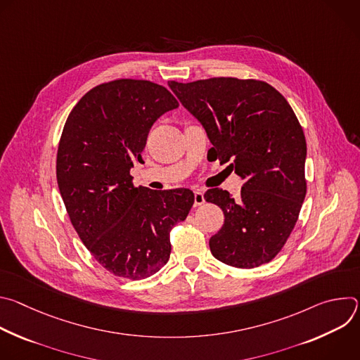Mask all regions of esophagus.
I'll use <instances>...</instances> for the list:
<instances>
[{
  "label": "esophagus",
  "mask_w": 360,
  "mask_h": 360,
  "mask_svg": "<svg viewBox=\"0 0 360 360\" xmlns=\"http://www.w3.org/2000/svg\"><path fill=\"white\" fill-rule=\"evenodd\" d=\"M205 203L203 192L202 191H195L193 193V207H200V205Z\"/></svg>",
  "instance_id": "esophagus-1"
}]
</instances>
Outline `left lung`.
<instances>
[{"instance_id":"left-lung-1","label":"left lung","mask_w":360,"mask_h":360,"mask_svg":"<svg viewBox=\"0 0 360 360\" xmlns=\"http://www.w3.org/2000/svg\"><path fill=\"white\" fill-rule=\"evenodd\" d=\"M202 124L221 162L243 179L238 198L212 188L225 221L210 239L215 258L250 269L272 261L286 243L306 195L303 129L281 92L264 81L211 78L168 82Z\"/></svg>"}]
</instances>
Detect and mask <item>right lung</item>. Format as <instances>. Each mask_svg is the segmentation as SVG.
I'll list each match as a JSON object with an SVG mask.
<instances>
[{"instance_id":"add662e5","label":"right lung","mask_w":360,"mask_h":360,"mask_svg":"<svg viewBox=\"0 0 360 360\" xmlns=\"http://www.w3.org/2000/svg\"><path fill=\"white\" fill-rule=\"evenodd\" d=\"M178 107L162 85L117 79L88 91L64 125L60 193L82 243L115 276L138 281L158 272L169 259L172 226L193 205L189 189L135 188L129 175L153 122Z\"/></svg>"}]
</instances>
